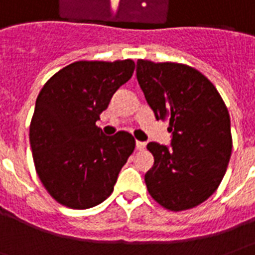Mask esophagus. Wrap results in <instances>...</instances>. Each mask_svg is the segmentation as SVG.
<instances>
[{"label": "esophagus", "instance_id": "esophagus-1", "mask_svg": "<svg viewBox=\"0 0 255 255\" xmlns=\"http://www.w3.org/2000/svg\"><path fill=\"white\" fill-rule=\"evenodd\" d=\"M144 147H146V143H144V142L136 140V149H138V150H144Z\"/></svg>", "mask_w": 255, "mask_h": 255}]
</instances>
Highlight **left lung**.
I'll return each mask as SVG.
<instances>
[{
    "label": "left lung",
    "mask_w": 255,
    "mask_h": 255,
    "mask_svg": "<svg viewBox=\"0 0 255 255\" xmlns=\"http://www.w3.org/2000/svg\"><path fill=\"white\" fill-rule=\"evenodd\" d=\"M136 79L157 120H169L171 147L147 143L154 164L144 175L149 194L180 212L213 194L232 151L228 109L213 83L194 68L138 60Z\"/></svg>",
    "instance_id": "left-lung-1"
}]
</instances>
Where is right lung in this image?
Instances as JSON below:
<instances>
[{"mask_svg":"<svg viewBox=\"0 0 255 255\" xmlns=\"http://www.w3.org/2000/svg\"><path fill=\"white\" fill-rule=\"evenodd\" d=\"M133 69L132 60L76 61L54 73L36 98L30 126L36 173L47 192L67 208L104 202L132 154L131 133L106 136L95 123Z\"/></svg>","mask_w":255,"mask_h":255,"instance_id":"right-lung-1","label":"right lung"}]
</instances>
